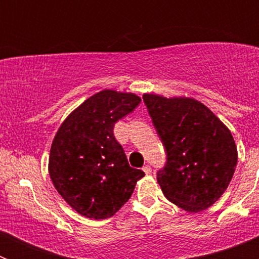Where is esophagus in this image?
Instances as JSON below:
<instances>
[{
    "mask_svg": "<svg viewBox=\"0 0 259 259\" xmlns=\"http://www.w3.org/2000/svg\"><path fill=\"white\" fill-rule=\"evenodd\" d=\"M143 170H144V172L146 174V175H149V174L152 172V167H150L149 164H145V166L143 167Z\"/></svg>",
    "mask_w": 259,
    "mask_h": 259,
    "instance_id": "obj_1",
    "label": "esophagus"
}]
</instances>
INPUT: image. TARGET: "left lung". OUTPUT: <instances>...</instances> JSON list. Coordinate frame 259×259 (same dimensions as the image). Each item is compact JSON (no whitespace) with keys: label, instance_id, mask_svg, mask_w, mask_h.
Wrapping results in <instances>:
<instances>
[{"label":"left lung","instance_id":"left-lung-1","mask_svg":"<svg viewBox=\"0 0 259 259\" xmlns=\"http://www.w3.org/2000/svg\"><path fill=\"white\" fill-rule=\"evenodd\" d=\"M153 125L166 152L157 172L164 197L189 212L211 206L227 189L237 163L232 135L197 100L144 95Z\"/></svg>","mask_w":259,"mask_h":259}]
</instances>
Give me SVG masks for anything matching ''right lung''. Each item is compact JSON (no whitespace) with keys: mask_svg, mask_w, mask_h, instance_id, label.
<instances>
[{"mask_svg":"<svg viewBox=\"0 0 259 259\" xmlns=\"http://www.w3.org/2000/svg\"><path fill=\"white\" fill-rule=\"evenodd\" d=\"M140 102L134 93L101 91L66 118L53 140L50 179L63 200L87 218L113 217L145 175L128 164L113 132Z\"/></svg>","mask_w":259,"mask_h":259,"instance_id":"right-lung-1","label":"right lung"}]
</instances>
